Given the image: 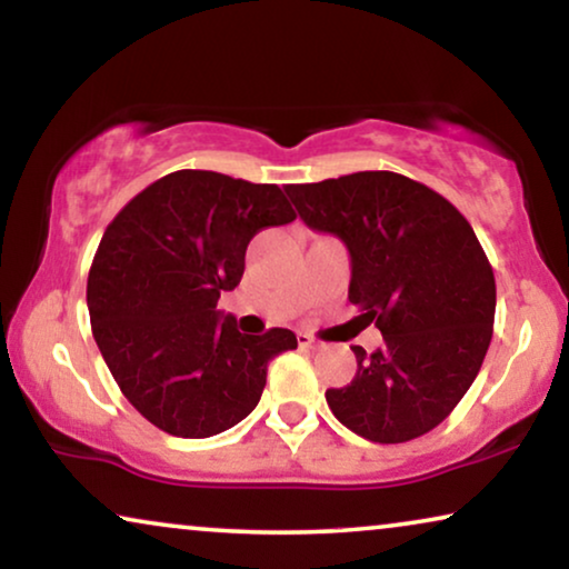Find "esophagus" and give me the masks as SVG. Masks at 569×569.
Instances as JSON below:
<instances>
[{"label": "esophagus", "instance_id": "34e87169", "mask_svg": "<svg viewBox=\"0 0 569 569\" xmlns=\"http://www.w3.org/2000/svg\"><path fill=\"white\" fill-rule=\"evenodd\" d=\"M298 345H300L302 349H318V347H321L313 337H308V333H298Z\"/></svg>", "mask_w": 569, "mask_h": 569}]
</instances>
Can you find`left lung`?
Here are the masks:
<instances>
[{
  "mask_svg": "<svg viewBox=\"0 0 569 569\" xmlns=\"http://www.w3.org/2000/svg\"><path fill=\"white\" fill-rule=\"evenodd\" d=\"M300 220L331 232L352 261L349 302L383 333L357 376L329 388L333 417L372 442L438 427L469 391L495 323V274L466 217L425 183L391 170L287 186Z\"/></svg>",
  "mask_w": 569,
  "mask_h": 569,
  "instance_id": "left-lung-1",
  "label": "left lung"
}]
</instances>
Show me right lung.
I'll use <instances>...</instances> for the list:
<instances>
[{
    "label": "right lung",
    "mask_w": 569,
    "mask_h": 569,
    "mask_svg": "<svg viewBox=\"0 0 569 569\" xmlns=\"http://www.w3.org/2000/svg\"><path fill=\"white\" fill-rule=\"evenodd\" d=\"M295 220L274 183L176 170L137 193L100 240L88 277L92 337L121 393L176 438H212L246 419L290 329L251 337L217 310L236 290L246 248Z\"/></svg>",
    "instance_id": "obj_1"
}]
</instances>
